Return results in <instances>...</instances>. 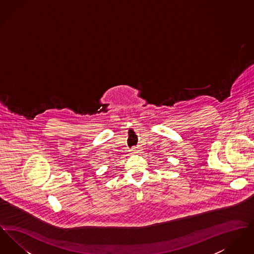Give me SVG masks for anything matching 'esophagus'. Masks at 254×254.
I'll use <instances>...</instances> for the list:
<instances>
[{"instance_id": "34e87169", "label": "esophagus", "mask_w": 254, "mask_h": 254, "mask_svg": "<svg viewBox=\"0 0 254 254\" xmlns=\"http://www.w3.org/2000/svg\"><path fill=\"white\" fill-rule=\"evenodd\" d=\"M131 151H132L133 154H136V153H139V151H140V150H139V148H138V147H136V146H135V147H132Z\"/></svg>"}]
</instances>
